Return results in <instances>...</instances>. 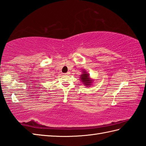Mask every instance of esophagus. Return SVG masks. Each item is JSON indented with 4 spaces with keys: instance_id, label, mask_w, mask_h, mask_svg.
I'll use <instances>...</instances> for the list:
<instances>
[{
    "instance_id": "1",
    "label": "esophagus",
    "mask_w": 146,
    "mask_h": 146,
    "mask_svg": "<svg viewBox=\"0 0 146 146\" xmlns=\"http://www.w3.org/2000/svg\"><path fill=\"white\" fill-rule=\"evenodd\" d=\"M70 72H67V73H64V75H70Z\"/></svg>"
}]
</instances>
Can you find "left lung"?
<instances>
[{"instance_id": "left-lung-1", "label": "left lung", "mask_w": 146, "mask_h": 146, "mask_svg": "<svg viewBox=\"0 0 146 146\" xmlns=\"http://www.w3.org/2000/svg\"><path fill=\"white\" fill-rule=\"evenodd\" d=\"M80 78L84 85H86V86H90L92 85L93 80L90 78V75L85 70L83 71V74L80 75Z\"/></svg>"}]
</instances>
